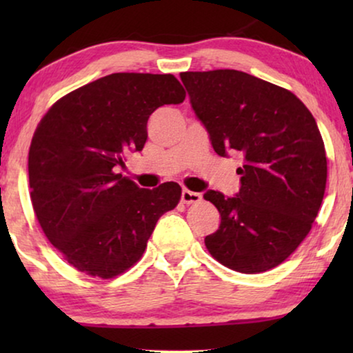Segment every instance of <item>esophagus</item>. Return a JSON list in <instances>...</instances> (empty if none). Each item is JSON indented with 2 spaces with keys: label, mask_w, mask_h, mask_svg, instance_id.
Returning a JSON list of instances; mask_svg holds the SVG:
<instances>
[{
  "label": "esophagus",
  "mask_w": 353,
  "mask_h": 353,
  "mask_svg": "<svg viewBox=\"0 0 353 353\" xmlns=\"http://www.w3.org/2000/svg\"><path fill=\"white\" fill-rule=\"evenodd\" d=\"M201 201V194L199 192L190 191V190H183L181 191V202L183 204H196V202Z\"/></svg>",
  "instance_id": "1"
}]
</instances>
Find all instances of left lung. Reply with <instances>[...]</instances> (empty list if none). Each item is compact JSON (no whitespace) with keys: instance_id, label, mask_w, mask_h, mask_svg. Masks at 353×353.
I'll return each instance as SVG.
<instances>
[{"instance_id":"1","label":"left lung","mask_w":353,"mask_h":353,"mask_svg":"<svg viewBox=\"0 0 353 353\" xmlns=\"http://www.w3.org/2000/svg\"><path fill=\"white\" fill-rule=\"evenodd\" d=\"M180 79L215 152L244 159L236 196L204 194L221 216L205 248L234 272L278 267L305 239L325 196L326 152L315 119L291 91L245 72H183Z\"/></svg>"}]
</instances>
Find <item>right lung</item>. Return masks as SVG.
Returning <instances> with one entry per match:
<instances>
[{"label": "right lung", "mask_w": 353, "mask_h": 353, "mask_svg": "<svg viewBox=\"0 0 353 353\" xmlns=\"http://www.w3.org/2000/svg\"><path fill=\"white\" fill-rule=\"evenodd\" d=\"M185 98L170 74H110L65 94L38 123L28 151L33 210L79 272L108 279L133 267L176 207L178 183L144 190L117 170L144 148L149 115Z\"/></svg>", "instance_id": "obj_1"}]
</instances>
